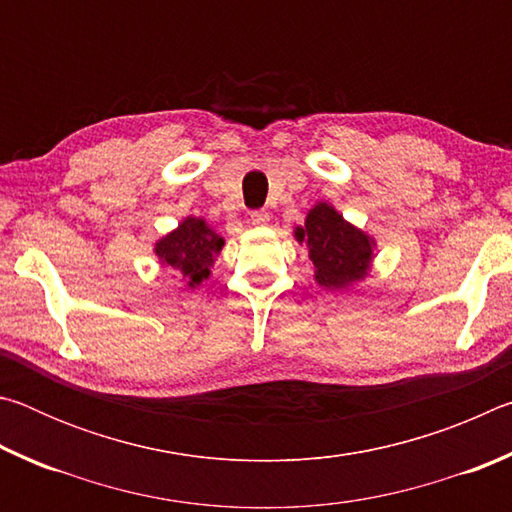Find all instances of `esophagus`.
I'll return each instance as SVG.
<instances>
[{"label": "esophagus", "instance_id": "esophagus-1", "mask_svg": "<svg viewBox=\"0 0 512 512\" xmlns=\"http://www.w3.org/2000/svg\"><path fill=\"white\" fill-rule=\"evenodd\" d=\"M268 221H271V216H268V212H264V210H257L250 214V223L257 225V228H264Z\"/></svg>", "mask_w": 512, "mask_h": 512}]
</instances>
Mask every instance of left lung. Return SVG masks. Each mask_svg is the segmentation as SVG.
Wrapping results in <instances>:
<instances>
[{
	"instance_id": "left-lung-1",
	"label": "left lung",
	"mask_w": 512,
	"mask_h": 512,
	"mask_svg": "<svg viewBox=\"0 0 512 512\" xmlns=\"http://www.w3.org/2000/svg\"><path fill=\"white\" fill-rule=\"evenodd\" d=\"M298 244H307L314 264V280L329 291H348L368 277L377 241L368 232L343 219L334 205L316 203L307 212L305 225L293 230Z\"/></svg>"
}]
</instances>
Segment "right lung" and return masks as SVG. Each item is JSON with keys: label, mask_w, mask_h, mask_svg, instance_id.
<instances>
[{"label": "right lung", "mask_w": 512, "mask_h": 512, "mask_svg": "<svg viewBox=\"0 0 512 512\" xmlns=\"http://www.w3.org/2000/svg\"><path fill=\"white\" fill-rule=\"evenodd\" d=\"M223 246V237L212 230L205 219L187 216L178 223L176 230L155 241L153 253L162 266L183 275L189 289H196L212 275V266Z\"/></svg>", "instance_id": "right-lung-1"}]
</instances>
